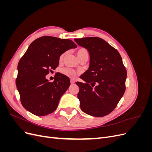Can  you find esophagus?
Listing matches in <instances>:
<instances>
[{
	"label": "esophagus",
	"instance_id": "1",
	"mask_svg": "<svg viewBox=\"0 0 152 152\" xmlns=\"http://www.w3.org/2000/svg\"><path fill=\"white\" fill-rule=\"evenodd\" d=\"M70 83H71L72 84H74V83H75V80H73V79H71V80H70Z\"/></svg>",
	"mask_w": 152,
	"mask_h": 152
}]
</instances>
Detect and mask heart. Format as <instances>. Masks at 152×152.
I'll return each mask as SVG.
<instances>
[{
	"label": "heart",
	"mask_w": 152,
	"mask_h": 152,
	"mask_svg": "<svg viewBox=\"0 0 152 152\" xmlns=\"http://www.w3.org/2000/svg\"><path fill=\"white\" fill-rule=\"evenodd\" d=\"M66 53H64L60 55V56L59 58V61H63V59L64 58V57L65 56ZM76 54L77 57L79 58V59H80L81 58L84 57V56H89V53L87 51V50L86 48H80L79 49H78L76 51ZM60 72L62 73V74L65 75L68 77L70 78H73L76 76V75L77 74V73L73 70L72 68H68V67H65L61 68Z\"/></svg>",
	"instance_id": "obj_1"
}]
</instances>
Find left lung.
<instances>
[{"instance_id": "obj_1", "label": "left lung", "mask_w": 152, "mask_h": 152, "mask_svg": "<svg viewBox=\"0 0 152 152\" xmlns=\"http://www.w3.org/2000/svg\"><path fill=\"white\" fill-rule=\"evenodd\" d=\"M87 49L89 67L77 82L80 108L94 117L107 115L115 108L126 90L127 71L117 50L99 37L75 39Z\"/></svg>"}]
</instances>
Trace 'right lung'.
Instances as JSON below:
<instances>
[{
  "instance_id": "right-lung-1",
  "label": "right lung",
  "mask_w": 152,
  "mask_h": 152,
  "mask_svg": "<svg viewBox=\"0 0 152 152\" xmlns=\"http://www.w3.org/2000/svg\"><path fill=\"white\" fill-rule=\"evenodd\" d=\"M76 48L71 40L50 36L41 37L30 44L18 63L16 80L21 103L26 110L37 116L47 115L56 110L70 80L57 73L50 82L45 75L58 67L61 54Z\"/></svg>"
}]
</instances>
